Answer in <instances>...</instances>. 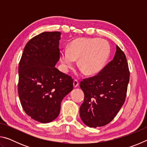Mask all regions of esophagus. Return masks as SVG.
Wrapping results in <instances>:
<instances>
[{"label":"esophagus","mask_w":147,"mask_h":147,"mask_svg":"<svg viewBox=\"0 0 147 147\" xmlns=\"http://www.w3.org/2000/svg\"><path fill=\"white\" fill-rule=\"evenodd\" d=\"M79 86V82L77 80H74L73 81V86L74 88H77Z\"/></svg>","instance_id":"obj_1"}]
</instances>
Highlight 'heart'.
<instances>
[{
    "label": "heart",
    "mask_w": 147,
    "mask_h": 147,
    "mask_svg": "<svg viewBox=\"0 0 147 147\" xmlns=\"http://www.w3.org/2000/svg\"><path fill=\"white\" fill-rule=\"evenodd\" d=\"M110 54V46L105 39L98 38H78L69 44L68 50L60 52L62 70L68 72L75 60L79 59L82 71L87 74H97L104 68Z\"/></svg>",
    "instance_id": "b5f03b06"
}]
</instances>
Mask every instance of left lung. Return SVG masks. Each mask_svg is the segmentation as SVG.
<instances>
[{
    "instance_id": "obj_1",
    "label": "left lung",
    "mask_w": 147,
    "mask_h": 147,
    "mask_svg": "<svg viewBox=\"0 0 147 147\" xmlns=\"http://www.w3.org/2000/svg\"><path fill=\"white\" fill-rule=\"evenodd\" d=\"M129 79L126 56L116 45L113 60L97 75L84 79L80 84L84 93L80 115L86 125L100 127L113 120L125 100Z\"/></svg>"
}]
</instances>
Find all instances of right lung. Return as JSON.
Instances as JSON below:
<instances>
[{"label":"right lung","instance_id":"obj_1","mask_svg":"<svg viewBox=\"0 0 147 147\" xmlns=\"http://www.w3.org/2000/svg\"><path fill=\"white\" fill-rule=\"evenodd\" d=\"M61 33L43 32L26 43L19 65L18 93L27 115L51 123L60 112L61 102L73 89V80L55 67L59 59Z\"/></svg>","mask_w":147,"mask_h":147}]
</instances>
